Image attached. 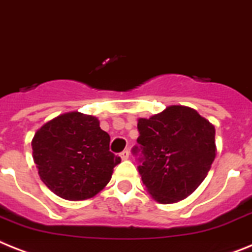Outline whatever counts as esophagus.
Returning <instances> with one entry per match:
<instances>
[{
  "label": "esophagus",
  "instance_id": "esophagus-1",
  "mask_svg": "<svg viewBox=\"0 0 252 252\" xmlns=\"http://www.w3.org/2000/svg\"><path fill=\"white\" fill-rule=\"evenodd\" d=\"M120 158H122V160H126V158H129V151H128V150H124V151L123 152H120Z\"/></svg>",
  "mask_w": 252,
  "mask_h": 252
}]
</instances>
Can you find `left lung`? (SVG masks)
Wrapping results in <instances>:
<instances>
[{
	"label": "left lung",
	"mask_w": 252,
	"mask_h": 252,
	"mask_svg": "<svg viewBox=\"0 0 252 252\" xmlns=\"http://www.w3.org/2000/svg\"><path fill=\"white\" fill-rule=\"evenodd\" d=\"M143 185L160 204L185 200L206 178L217 155L215 128L194 109L168 106L137 120Z\"/></svg>",
	"instance_id": "left-lung-1"
}]
</instances>
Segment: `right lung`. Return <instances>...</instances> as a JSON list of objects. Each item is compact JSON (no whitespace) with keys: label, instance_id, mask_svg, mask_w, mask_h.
Here are the masks:
<instances>
[{"label":"right lung","instance_id":"right-lung-1","mask_svg":"<svg viewBox=\"0 0 252 252\" xmlns=\"http://www.w3.org/2000/svg\"><path fill=\"white\" fill-rule=\"evenodd\" d=\"M96 116L71 111L56 116L32 139L39 178L59 197L80 201L96 196L111 179L119 156Z\"/></svg>","mask_w":252,"mask_h":252}]
</instances>
